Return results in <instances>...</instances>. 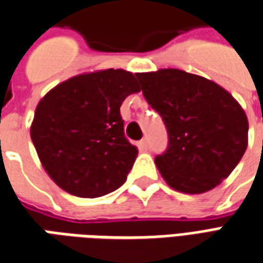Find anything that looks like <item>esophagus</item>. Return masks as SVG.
<instances>
[{
  "mask_svg": "<svg viewBox=\"0 0 263 263\" xmlns=\"http://www.w3.org/2000/svg\"><path fill=\"white\" fill-rule=\"evenodd\" d=\"M141 146L143 147V149H147V147H149V142H147V138H143V139H142Z\"/></svg>",
  "mask_w": 263,
  "mask_h": 263,
  "instance_id": "1",
  "label": "esophagus"
}]
</instances>
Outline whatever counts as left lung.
<instances>
[{"instance_id": "8db88e82", "label": "left lung", "mask_w": 263, "mask_h": 263, "mask_svg": "<svg viewBox=\"0 0 263 263\" xmlns=\"http://www.w3.org/2000/svg\"><path fill=\"white\" fill-rule=\"evenodd\" d=\"M137 78L168 134L166 153L155 159L161 177L184 194L213 190L248 146V120L240 103L213 81L176 68Z\"/></svg>"}]
</instances>
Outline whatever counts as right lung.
I'll use <instances>...</instances> for the list:
<instances>
[{
  "instance_id": "add662e5",
  "label": "right lung",
  "mask_w": 263,
  "mask_h": 263,
  "mask_svg": "<svg viewBox=\"0 0 263 263\" xmlns=\"http://www.w3.org/2000/svg\"><path fill=\"white\" fill-rule=\"evenodd\" d=\"M139 90L134 73L110 68L69 78L39 102L30 137L60 188L99 198L125 182L138 149L124 135L120 107Z\"/></svg>"
}]
</instances>
